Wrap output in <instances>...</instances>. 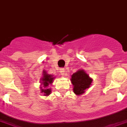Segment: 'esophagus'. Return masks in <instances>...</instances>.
<instances>
[{"label":"esophagus","mask_w":127,"mask_h":127,"mask_svg":"<svg viewBox=\"0 0 127 127\" xmlns=\"http://www.w3.org/2000/svg\"><path fill=\"white\" fill-rule=\"evenodd\" d=\"M60 72H61V73L62 74H65V70H64V68H61V70H60Z\"/></svg>","instance_id":"1"}]
</instances>
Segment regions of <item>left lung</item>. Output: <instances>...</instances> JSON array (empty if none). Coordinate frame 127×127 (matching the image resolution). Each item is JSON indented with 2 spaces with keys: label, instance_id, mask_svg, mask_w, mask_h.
Masks as SVG:
<instances>
[{
  "label": "left lung",
  "instance_id": "8db88e82",
  "mask_svg": "<svg viewBox=\"0 0 127 127\" xmlns=\"http://www.w3.org/2000/svg\"><path fill=\"white\" fill-rule=\"evenodd\" d=\"M71 83L73 85V91L77 95H83L85 90L89 88L93 79L84 70H79L74 72L71 76Z\"/></svg>",
  "mask_w": 127,
  "mask_h": 127
}]
</instances>
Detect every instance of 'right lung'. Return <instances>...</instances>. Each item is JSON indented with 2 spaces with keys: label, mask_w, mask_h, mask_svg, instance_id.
Returning <instances> with one entry per match:
<instances>
[{
  "label": "right lung",
  "mask_w": 127,
  "mask_h": 127,
  "mask_svg": "<svg viewBox=\"0 0 127 127\" xmlns=\"http://www.w3.org/2000/svg\"><path fill=\"white\" fill-rule=\"evenodd\" d=\"M55 77H53V75L52 74H48L46 73V71L43 70V76L40 80H41V85H42L44 89H42V87H40L41 89V93H44V96L49 95L51 93V89H48V87L49 85H51L53 82V79Z\"/></svg>",
  "instance_id": "add662e5"
}]
</instances>
